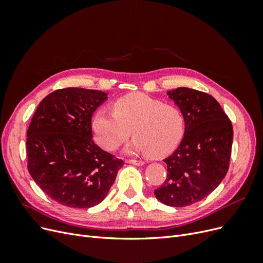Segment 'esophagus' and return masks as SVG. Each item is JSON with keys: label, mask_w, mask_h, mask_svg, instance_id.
Wrapping results in <instances>:
<instances>
[{"label": "esophagus", "mask_w": 263, "mask_h": 263, "mask_svg": "<svg viewBox=\"0 0 263 263\" xmlns=\"http://www.w3.org/2000/svg\"><path fill=\"white\" fill-rule=\"evenodd\" d=\"M126 163L134 164V165H144V164H145L144 161H141V160H134V159H132V160H126Z\"/></svg>", "instance_id": "1"}]
</instances>
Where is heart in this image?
I'll list each match as a JSON object with an SVG mask.
<instances>
[{"mask_svg":"<svg viewBox=\"0 0 263 263\" xmlns=\"http://www.w3.org/2000/svg\"><path fill=\"white\" fill-rule=\"evenodd\" d=\"M92 128L103 149L115 150L133 130L135 138L124 149L125 154L161 159L179 146L184 136L185 119L177 106L163 104L144 93H132L114 103V113L98 110Z\"/></svg>","mask_w":263,"mask_h":263,"instance_id":"1","label":"heart"}]
</instances>
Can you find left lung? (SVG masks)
Listing matches in <instances>:
<instances>
[{"label": "left lung", "instance_id": "8db88e82", "mask_svg": "<svg viewBox=\"0 0 263 263\" xmlns=\"http://www.w3.org/2000/svg\"><path fill=\"white\" fill-rule=\"evenodd\" d=\"M185 119L180 146L164 159L166 179L155 191L172 208L192 205L211 194L225 178L233 145V125L212 95L181 86L166 92Z\"/></svg>", "mask_w": 263, "mask_h": 263}]
</instances>
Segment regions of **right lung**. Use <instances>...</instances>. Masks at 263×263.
<instances>
[{"mask_svg": "<svg viewBox=\"0 0 263 263\" xmlns=\"http://www.w3.org/2000/svg\"><path fill=\"white\" fill-rule=\"evenodd\" d=\"M105 92L67 87L39 103L27 130L29 174L52 200L90 209L109 192L123 160L94 144L91 119Z\"/></svg>", "mask_w": 263, "mask_h": 263, "instance_id": "1", "label": "right lung"}]
</instances>
